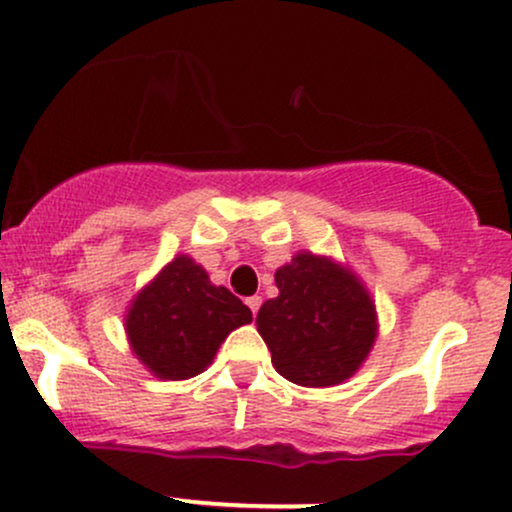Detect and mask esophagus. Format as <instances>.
I'll return each mask as SVG.
<instances>
[{
	"label": "esophagus",
	"instance_id": "1",
	"mask_svg": "<svg viewBox=\"0 0 512 512\" xmlns=\"http://www.w3.org/2000/svg\"><path fill=\"white\" fill-rule=\"evenodd\" d=\"M245 303H248V308L252 310V315H257V310H260V305H262V298L260 296H250Z\"/></svg>",
	"mask_w": 512,
	"mask_h": 512
}]
</instances>
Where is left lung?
Returning <instances> with one entry per match:
<instances>
[{"instance_id":"left-lung-1","label":"left lung","mask_w":512,"mask_h":512,"mask_svg":"<svg viewBox=\"0 0 512 512\" xmlns=\"http://www.w3.org/2000/svg\"><path fill=\"white\" fill-rule=\"evenodd\" d=\"M279 296L262 303L257 332L276 373L303 387H332L366 363L378 313L358 276L327 255L301 250L276 269Z\"/></svg>"}]
</instances>
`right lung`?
Here are the masks:
<instances>
[{"instance_id": "obj_1", "label": "right lung", "mask_w": 512, "mask_h": 512, "mask_svg": "<svg viewBox=\"0 0 512 512\" xmlns=\"http://www.w3.org/2000/svg\"><path fill=\"white\" fill-rule=\"evenodd\" d=\"M252 322L250 308L226 286L209 281L207 269L178 255L127 305L125 332L132 354L161 380L204 373L219 346Z\"/></svg>"}]
</instances>
